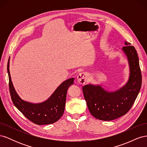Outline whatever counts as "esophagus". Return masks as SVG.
Segmentation results:
<instances>
[{"label": "esophagus", "mask_w": 147, "mask_h": 147, "mask_svg": "<svg viewBox=\"0 0 147 147\" xmlns=\"http://www.w3.org/2000/svg\"><path fill=\"white\" fill-rule=\"evenodd\" d=\"M87 78H88L87 74L84 73V72H82V73L80 74L77 76V81L80 84H83L86 82Z\"/></svg>", "instance_id": "esophagus-1"}]
</instances>
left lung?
I'll use <instances>...</instances> for the list:
<instances>
[{"instance_id": "obj_1", "label": "left lung", "mask_w": 147, "mask_h": 147, "mask_svg": "<svg viewBox=\"0 0 147 147\" xmlns=\"http://www.w3.org/2000/svg\"><path fill=\"white\" fill-rule=\"evenodd\" d=\"M123 50L127 56L130 76L126 84L115 92H107L100 86L86 84L82 88L84 97L91 114L103 121H111L126 114L139 94L142 74L135 48L125 42Z\"/></svg>"}]
</instances>
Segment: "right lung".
<instances>
[{
    "label": "right lung",
    "mask_w": 147,
    "mask_h": 147,
    "mask_svg": "<svg viewBox=\"0 0 147 147\" xmlns=\"http://www.w3.org/2000/svg\"><path fill=\"white\" fill-rule=\"evenodd\" d=\"M7 71L12 102L24 117L38 125L50 124L58 121L64 112L67 91L74 83V78L62 83L48 100L42 103L35 104L22 100L15 91L11 80L9 60L7 64Z\"/></svg>",
    "instance_id": "1"
}]
</instances>
